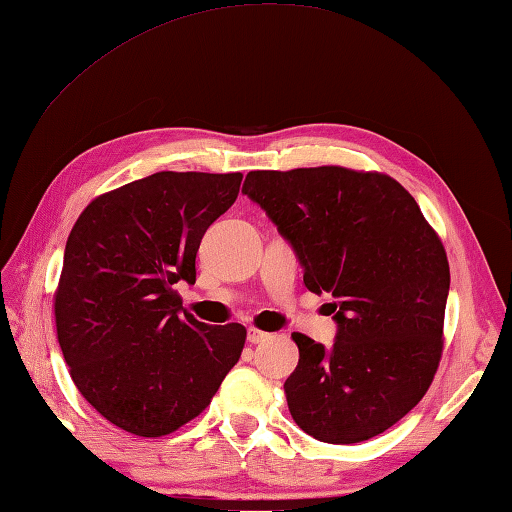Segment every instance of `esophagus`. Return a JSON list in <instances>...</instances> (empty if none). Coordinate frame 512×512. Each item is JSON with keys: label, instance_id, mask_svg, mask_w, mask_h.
<instances>
[{"label": "esophagus", "instance_id": "34e87169", "mask_svg": "<svg viewBox=\"0 0 512 512\" xmlns=\"http://www.w3.org/2000/svg\"><path fill=\"white\" fill-rule=\"evenodd\" d=\"M268 338H270V334H266V331L255 329V327L248 329V342H251V344H261V342H266Z\"/></svg>", "mask_w": 512, "mask_h": 512}]
</instances>
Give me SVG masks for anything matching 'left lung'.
<instances>
[{"mask_svg": "<svg viewBox=\"0 0 512 512\" xmlns=\"http://www.w3.org/2000/svg\"><path fill=\"white\" fill-rule=\"evenodd\" d=\"M242 192L294 248L305 288L329 292V351L292 334L285 399L303 432L368 441L417 406L443 353L449 264L441 237L395 178L340 165L248 172Z\"/></svg>", "mask_w": 512, "mask_h": 512, "instance_id": "left-lung-1", "label": "left lung"}]
</instances>
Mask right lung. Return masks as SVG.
Segmentation results:
<instances>
[{
  "mask_svg": "<svg viewBox=\"0 0 512 512\" xmlns=\"http://www.w3.org/2000/svg\"><path fill=\"white\" fill-rule=\"evenodd\" d=\"M240 183V172L150 174L93 198L67 237L58 344L80 395L130 434L196 419L240 360L246 327L200 323L174 290L196 283L202 235Z\"/></svg>",
  "mask_w": 512,
  "mask_h": 512,
  "instance_id": "right-lung-1",
  "label": "right lung"
}]
</instances>
